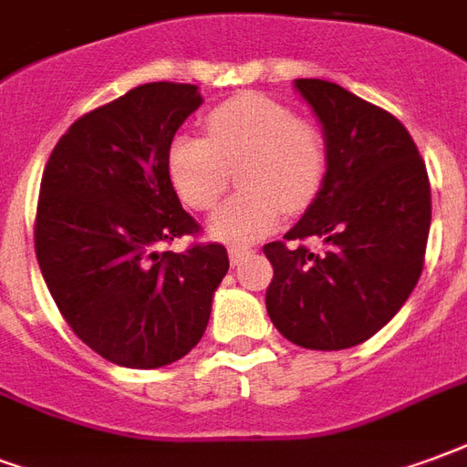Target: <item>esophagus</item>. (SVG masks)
<instances>
[{"label": "esophagus", "mask_w": 467, "mask_h": 467, "mask_svg": "<svg viewBox=\"0 0 467 467\" xmlns=\"http://www.w3.org/2000/svg\"><path fill=\"white\" fill-rule=\"evenodd\" d=\"M248 254H251V248H246V246H231L229 248L231 264H234V266H238V264H241V261H244V258H246Z\"/></svg>", "instance_id": "1"}]
</instances>
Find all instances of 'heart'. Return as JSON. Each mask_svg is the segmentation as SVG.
<instances>
[{"instance_id":"heart-1","label":"heart","mask_w":467,"mask_h":467,"mask_svg":"<svg viewBox=\"0 0 467 467\" xmlns=\"http://www.w3.org/2000/svg\"><path fill=\"white\" fill-rule=\"evenodd\" d=\"M209 139L173 136L166 169L173 192L193 211L216 209L234 171L244 192L211 221L223 241L266 236L281 213H301L328 176V141L311 119L264 94H238L203 117Z\"/></svg>"}]
</instances>
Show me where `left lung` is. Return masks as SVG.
Wrapping results in <instances>:
<instances>
[{
  "label": "left lung",
  "instance_id": "8db88e82",
  "mask_svg": "<svg viewBox=\"0 0 467 467\" xmlns=\"http://www.w3.org/2000/svg\"><path fill=\"white\" fill-rule=\"evenodd\" d=\"M328 141L323 192L284 241L274 266L271 321L301 348L368 341L418 284L431 231V182L413 136L390 111L323 79H296ZM316 235L321 252L300 244ZM294 243V247H288Z\"/></svg>",
  "mask_w": 467,
  "mask_h": 467
}]
</instances>
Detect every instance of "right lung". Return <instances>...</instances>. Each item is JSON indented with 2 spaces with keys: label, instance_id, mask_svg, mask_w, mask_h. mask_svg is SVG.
<instances>
[{
  "label": "right lung",
  "instance_id": "add662e5",
  "mask_svg": "<svg viewBox=\"0 0 467 467\" xmlns=\"http://www.w3.org/2000/svg\"><path fill=\"white\" fill-rule=\"evenodd\" d=\"M199 104L193 84H141L77 119L44 166L34 251L47 288L77 338L124 368L183 358L229 271L216 241L163 248L201 236L166 169Z\"/></svg>",
  "mask_w": 467,
  "mask_h": 467
}]
</instances>
